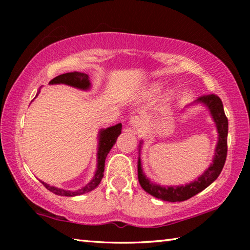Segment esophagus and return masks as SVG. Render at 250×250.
<instances>
[{"instance_id":"1","label":"esophagus","mask_w":250,"mask_h":250,"mask_svg":"<svg viewBox=\"0 0 250 250\" xmlns=\"http://www.w3.org/2000/svg\"><path fill=\"white\" fill-rule=\"evenodd\" d=\"M129 125L130 126H132L133 129H137V128H139V126L141 125V120H140V118L139 117H137V116H132L129 119Z\"/></svg>"}]
</instances>
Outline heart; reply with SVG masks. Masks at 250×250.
<instances>
[{"label": "heart", "instance_id": "1", "mask_svg": "<svg viewBox=\"0 0 250 250\" xmlns=\"http://www.w3.org/2000/svg\"><path fill=\"white\" fill-rule=\"evenodd\" d=\"M162 89H163V84L162 83H152L146 88L145 96L149 97V98H152V97H154V96L158 95L159 92H161V90H162ZM173 96H174V94H173L172 91L168 92L167 96L166 97V99L163 100V104H167V103H170V101L173 99Z\"/></svg>", "mask_w": 250, "mask_h": 250}]
</instances>
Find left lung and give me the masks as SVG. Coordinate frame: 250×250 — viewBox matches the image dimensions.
I'll list each match as a JSON object with an SVG mask.
<instances>
[{
  "mask_svg": "<svg viewBox=\"0 0 250 250\" xmlns=\"http://www.w3.org/2000/svg\"><path fill=\"white\" fill-rule=\"evenodd\" d=\"M202 104L208 110L209 115L213 119L216 130L218 133V140L216 143V147L214 150V156L211 160V163L206 170L202 173L200 176H197L189 183L185 185H160L155 182H152L149 177H146V173L143 172L142 163H141V147L143 141L139 143V158H138V179L141 188L145 189L150 195L154 196L159 200L167 202H183L188 198L196 195L203 189H205L207 186H209L213 182L217 179L218 175L224 167L227 155V134H228V120L224 112V107L222 100L216 95H207L202 96L196 99L194 103L188 105V108L191 105Z\"/></svg>",
  "mask_w": 250,
  "mask_h": 250,
  "instance_id": "left-lung-1",
  "label": "left lung"
}]
</instances>
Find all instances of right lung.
I'll return each instance as SVG.
<instances>
[{"mask_svg":"<svg viewBox=\"0 0 250 250\" xmlns=\"http://www.w3.org/2000/svg\"><path fill=\"white\" fill-rule=\"evenodd\" d=\"M49 84H67V86L77 88L80 90H89L91 88V83L89 79V76L83 73H78V71H74V73H66L62 75H59L55 77L49 82ZM40 90L37 92L36 96H39ZM122 125L118 124L116 125H111L109 128L100 129L98 132V149H97V168L95 171L94 177L90 180L89 183H87L83 188H80L76 191H69V189H64L61 188H56V186H52L45 182L41 181L48 191L53 192L56 195L61 196H77L83 195L84 193H88L95 189L97 186L103 180L104 177V161L109 151L112 149V146L116 145L117 138L121 134Z\"/></svg>","mask_w":250,"mask_h":250,"instance_id":"obj_1","label":"right lung"}]
</instances>
